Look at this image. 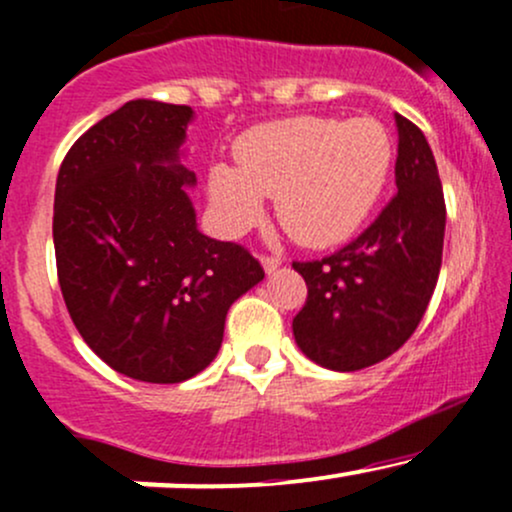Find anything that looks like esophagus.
Masks as SVG:
<instances>
[{"label":"esophagus","instance_id":"obj_1","mask_svg":"<svg viewBox=\"0 0 512 512\" xmlns=\"http://www.w3.org/2000/svg\"><path fill=\"white\" fill-rule=\"evenodd\" d=\"M279 265H282V257H277V255H262V267H265L267 274H272L274 269H277Z\"/></svg>","mask_w":512,"mask_h":512}]
</instances>
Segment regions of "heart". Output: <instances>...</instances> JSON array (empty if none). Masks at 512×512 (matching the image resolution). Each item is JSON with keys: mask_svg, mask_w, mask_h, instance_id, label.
I'll use <instances>...</instances> for the list:
<instances>
[{"mask_svg": "<svg viewBox=\"0 0 512 512\" xmlns=\"http://www.w3.org/2000/svg\"><path fill=\"white\" fill-rule=\"evenodd\" d=\"M235 167L213 165L209 199L223 228H250L262 199L296 243L328 247L350 238L379 201L393 140L376 119H296L262 123L233 145Z\"/></svg>", "mask_w": 512, "mask_h": 512, "instance_id": "obj_1", "label": "heart"}]
</instances>
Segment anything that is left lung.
<instances>
[{"mask_svg": "<svg viewBox=\"0 0 512 512\" xmlns=\"http://www.w3.org/2000/svg\"><path fill=\"white\" fill-rule=\"evenodd\" d=\"M393 199L352 243L294 262L308 286L294 318L296 345L335 372L372 367L403 345L435 291L445 243V194L423 131L396 114Z\"/></svg>", "mask_w": 512, "mask_h": 512, "instance_id": "left-lung-1", "label": "left lung"}]
</instances>
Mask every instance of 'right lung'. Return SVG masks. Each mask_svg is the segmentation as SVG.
<instances>
[{
  "label": "right lung",
  "mask_w": 512,
  "mask_h": 512,
  "mask_svg": "<svg viewBox=\"0 0 512 512\" xmlns=\"http://www.w3.org/2000/svg\"><path fill=\"white\" fill-rule=\"evenodd\" d=\"M192 106L136 99L67 150L55 184L53 243L72 323L131 379L179 384L206 369L226 313L265 269L238 243L196 228L179 165Z\"/></svg>",
  "instance_id": "right-lung-1"
}]
</instances>
